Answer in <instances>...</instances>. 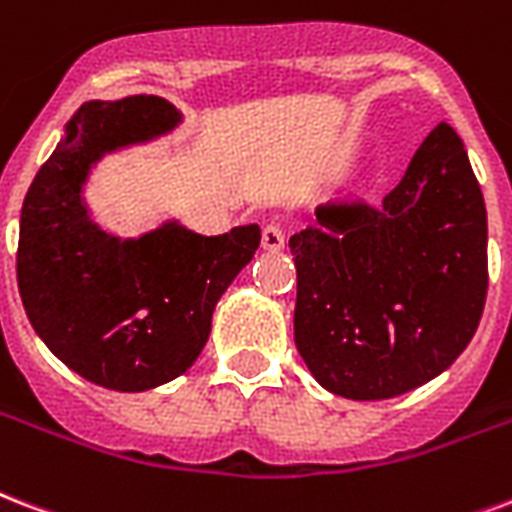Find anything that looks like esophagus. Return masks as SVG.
<instances>
[{
    "label": "esophagus",
    "instance_id": "1",
    "mask_svg": "<svg viewBox=\"0 0 512 512\" xmlns=\"http://www.w3.org/2000/svg\"><path fill=\"white\" fill-rule=\"evenodd\" d=\"M263 249L265 252H282L284 233L279 225H265L263 228Z\"/></svg>",
    "mask_w": 512,
    "mask_h": 512
}]
</instances>
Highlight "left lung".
Masks as SVG:
<instances>
[{"instance_id": "8db88e82", "label": "left lung", "mask_w": 512, "mask_h": 512, "mask_svg": "<svg viewBox=\"0 0 512 512\" xmlns=\"http://www.w3.org/2000/svg\"><path fill=\"white\" fill-rule=\"evenodd\" d=\"M486 204L462 139L438 123L381 206L333 198L290 239L295 346L349 400L427 384L473 341L489 287Z\"/></svg>"}]
</instances>
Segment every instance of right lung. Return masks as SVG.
Listing matches in <instances>:
<instances>
[{"label":"right lung","instance_id":"1","mask_svg":"<svg viewBox=\"0 0 512 512\" xmlns=\"http://www.w3.org/2000/svg\"><path fill=\"white\" fill-rule=\"evenodd\" d=\"M179 123L161 96L85 101L23 198L15 268L26 317L66 368L115 392L182 376L209 341L217 300L260 247L257 225L201 236L166 220L120 239L91 217L93 166Z\"/></svg>","mask_w":512,"mask_h":512}]
</instances>
